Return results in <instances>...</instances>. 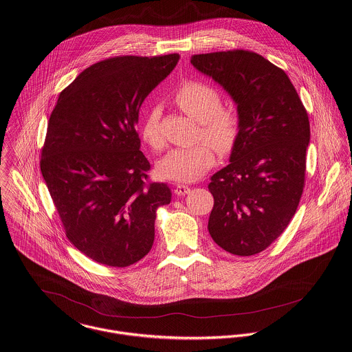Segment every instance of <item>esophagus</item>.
Instances as JSON below:
<instances>
[{
    "label": "esophagus",
    "mask_w": 352,
    "mask_h": 352,
    "mask_svg": "<svg viewBox=\"0 0 352 352\" xmlns=\"http://www.w3.org/2000/svg\"><path fill=\"white\" fill-rule=\"evenodd\" d=\"M190 188L186 186V185H182V184H177L175 188H174V193L177 196H185V195H189L190 193Z\"/></svg>",
    "instance_id": "obj_1"
}]
</instances>
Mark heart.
Returning <instances> with one entry per match:
<instances>
[{
  "label": "heart",
  "instance_id": "obj_1",
  "mask_svg": "<svg viewBox=\"0 0 352 352\" xmlns=\"http://www.w3.org/2000/svg\"><path fill=\"white\" fill-rule=\"evenodd\" d=\"M175 104L200 124V138L208 142L171 149L157 164L162 178L177 182H192L201 178L216 162L217 152L230 153L241 133V120L231 107H221L217 89L201 81H186L174 94ZM142 141L155 151L164 146L160 129V109H149L140 126Z\"/></svg>",
  "mask_w": 352,
  "mask_h": 352
}]
</instances>
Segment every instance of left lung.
I'll return each mask as SVG.
<instances>
[{
	"label": "left lung",
	"instance_id": "8db88e82",
	"mask_svg": "<svg viewBox=\"0 0 352 352\" xmlns=\"http://www.w3.org/2000/svg\"><path fill=\"white\" fill-rule=\"evenodd\" d=\"M190 63L228 92L241 120L230 164L208 185V231L231 254H257L280 236L302 197L310 141L306 109L285 72L257 53L196 54Z\"/></svg>",
	"mask_w": 352,
	"mask_h": 352
}]
</instances>
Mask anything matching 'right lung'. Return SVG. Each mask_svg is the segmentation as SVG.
Listing matches in <instances>:
<instances>
[{
    "instance_id": "obj_1",
    "label": "right lung",
    "mask_w": 352,
    "mask_h": 352,
    "mask_svg": "<svg viewBox=\"0 0 352 352\" xmlns=\"http://www.w3.org/2000/svg\"><path fill=\"white\" fill-rule=\"evenodd\" d=\"M179 54L122 56L81 72L58 96L42 148L41 171L72 245L116 268L148 254L156 210L171 201L149 182L136 132L139 110Z\"/></svg>"
}]
</instances>
